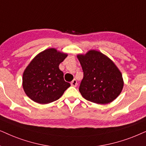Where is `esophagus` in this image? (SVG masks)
Listing matches in <instances>:
<instances>
[{"label": "esophagus", "instance_id": "esophagus-1", "mask_svg": "<svg viewBox=\"0 0 146 146\" xmlns=\"http://www.w3.org/2000/svg\"><path fill=\"white\" fill-rule=\"evenodd\" d=\"M71 86H73V87H76L77 85V81L75 80V79H73V80L71 82Z\"/></svg>", "mask_w": 146, "mask_h": 146}]
</instances>
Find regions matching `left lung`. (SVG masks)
<instances>
[{"label": "left lung", "instance_id": "obj_1", "mask_svg": "<svg viewBox=\"0 0 146 146\" xmlns=\"http://www.w3.org/2000/svg\"><path fill=\"white\" fill-rule=\"evenodd\" d=\"M83 72L79 91L85 100L98 104L111 102L123 87L122 75L111 60L100 52L77 55Z\"/></svg>", "mask_w": 146, "mask_h": 146}]
</instances>
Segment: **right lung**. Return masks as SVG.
<instances>
[{"label": "right lung", "mask_w": 146, "mask_h": 146, "mask_svg": "<svg viewBox=\"0 0 146 146\" xmlns=\"http://www.w3.org/2000/svg\"><path fill=\"white\" fill-rule=\"evenodd\" d=\"M67 54L51 48L38 54L25 70L23 87L27 96L40 104H49L59 100L70 87L64 80L59 64Z\"/></svg>", "instance_id": "right-lung-1"}]
</instances>
